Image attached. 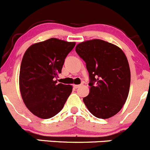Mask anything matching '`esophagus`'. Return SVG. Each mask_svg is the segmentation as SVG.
<instances>
[{"mask_svg":"<svg viewBox=\"0 0 150 150\" xmlns=\"http://www.w3.org/2000/svg\"><path fill=\"white\" fill-rule=\"evenodd\" d=\"M80 86H81V85H74V87L75 88H79Z\"/></svg>","mask_w":150,"mask_h":150,"instance_id":"34e87169","label":"esophagus"}]
</instances>
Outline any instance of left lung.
<instances>
[{"label":"left lung","instance_id":"8db88e82","mask_svg":"<svg viewBox=\"0 0 150 150\" xmlns=\"http://www.w3.org/2000/svg\"><path fill=\"white\" fill-rule=\"evenodd\" d=\"M76 51L86 63L90 93L83 102L99 119H109L125 105L129 91L130 70L119 47L102 40L80 42Z\"/></svg>","mask_w":150,"mask_h":150}]
</instances>
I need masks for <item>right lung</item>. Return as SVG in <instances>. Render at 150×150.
Listing matches in <instances>:
<instances>
[{
	"label": "right lung",
	"instance_id": "obj_1",
	"mask_svg": "<svg viewBox=\"0 0 150 150\" xmlns=\"http://www.w3.org/2000/svg\"><path fill=\"white\" fill-rule=\"evenodd\" d=\"M76 43L57 38L37 42L25 51L19 85L26 108L40 119H50L63 108L72 92L70 85L57 83L65 59Z\"/></svg>",
	"mask_w": 150,
	"mask_h": 150
}]
</instances>
